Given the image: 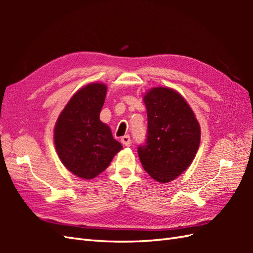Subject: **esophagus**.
Wrapping results in <instances>:
<instances>
[{
    "label": "esophagus",
    "mask_w": 253,
    "mask_h": 253,
    "mask_svg": "<svg viewBox=\"0 0 253 253\" xmlns=\"http://www.w3.org/2000/svg\"><path fill=\"white\" fill-rule=\"evenodd\" d=\"M121 143L126 145V147H129V145H131V137H129L128 135L121 137Z\"/></svg>",
    "instance_id": "obj_1"
}]
</instances>
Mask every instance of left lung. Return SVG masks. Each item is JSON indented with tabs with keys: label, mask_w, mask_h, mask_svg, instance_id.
I'll return each instance as SVG.
<instances>
[{
	"label": "left lung",
	"mask_w": 253,
	"mask_h": 253,
	"mask_svg": "<svg viewBox=\"0 0 253 253\" xmlns=\"http://www.w3.org/2000/svg\"><path fill=\"white\" fill-rule=\"evenodd\" d=\"M148 133L138 147L143 169L158 182H169L192 164L201 143V126L192 109L178 91L151 88L143 96Z\"/></svg>",
	"instance_id": "8db88e82"
}]
</instances>
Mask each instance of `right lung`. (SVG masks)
<instances>
[{
	"label": "right lung",
	"mask_w": 253,
	"mask_h": 253,
	"mask_svg": "<svg viewBox=\"0 0 253 253\" xmlns=\"http://www.w3.org/2000/svg\"><path fill=\"white\" fill-rule=\"evenodd\" d=\"M106 90L105 84L98 82L80 88L59 115L53 129L60 160L83 179L95 178L103 172L122 149L110 126L99 118Z\"/></svg>",
	"instance_id": "right-lung-1"
}]
</instances>
